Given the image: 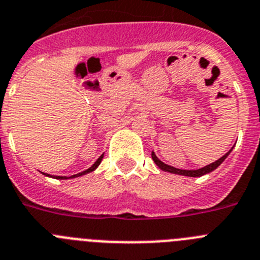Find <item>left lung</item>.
<instances>
[{
  "instance_id": "obj_1",
  "label": "left lung",
  "mask_w": 260,
  "mask_h": 260,
  "mask_svg": "<svg viewBox=\"0 0 260 260\" xmlns=\"http://www.w3.org/2000/svg\"><path fill=\"white\" fill-rule=\"evenodd\" d=\"M231 151H232V150H229L228 153L225 154V155L221 156L220 159H217L216 162L211 163V165H209V166H206V167H203V168H200V170H179V168L171 167V166L165 165L162 160H159V159L156 158V155L154 153H151V158H153V160L155 162V165L158 166L160 170L167 171V172H171V174L184 175V176H190V177H200V176H203V175H206V174H209V172H211V171L216 170V168L224 162V159H225L226 156L229 155V153H231Z\"/></svg>"
}]
</instances>
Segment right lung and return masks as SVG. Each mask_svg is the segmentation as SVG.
<instances>
[{
  "label": "right lung",
  "mask_w": 260,
  "mask_h": 260,
  "mask_svg": "<svg viewBox=\"0 0 260 260\" xmlns=\"http://www.w3.org/2000/svg\"><path fill=\"white\" fill-rule=\"evenodd\" d=\"M102 158H104V155H101L100 156V158L97 159V162L94 163V165L92 166V167L90 168H88V170L86 171H83V172H80V174H76V175H74V176H71V177H79V176H81V175H85V174H89V172H92V171H94L95 168L98 167V166H100V163H101V160H102ZM46 176H50V175H46ZM51 177H54V179H67V177H64V176H51Z\"/></svg>",
  "instance_id": "1"
}]
</instances>
